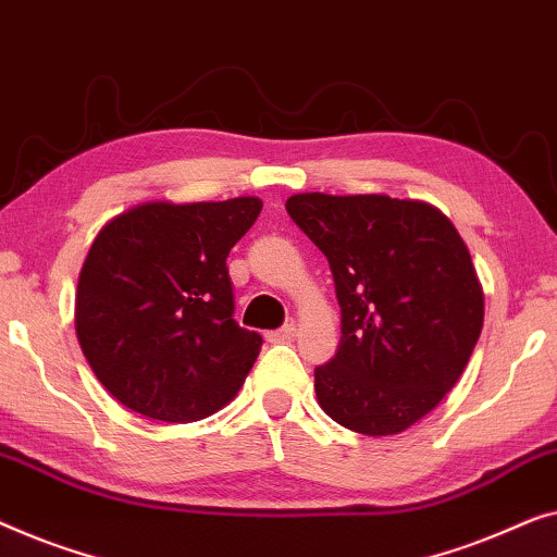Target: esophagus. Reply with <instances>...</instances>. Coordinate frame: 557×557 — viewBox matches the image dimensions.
Listing matches in <instances>:
<instances>
[{"instance_id":"1","label":"esophagus","mask_w":557,"mask_h":557,"mask_svg":"<svg viewBox=\"0 0 557 557\" xmlns=\"http://www.w3.org/2000/svg\"><path fill=\"white\" fill-rule=\"evenodd\" d=\"M295 333H297V325L295 323H287V325H282L280 331H275V333H270V341H275V343H285V341H293L295 338Z\"/></svg>"}]
</instances>
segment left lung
<instances>
[{"label":"left lung","mask_w":557,"mask_h":557,"mask_svg":"<svg viewBox=\"0 0 557 557\" xmlns=\"http://www.w3.org/2000/svg\"><path fill=\"white\" fill-rule=\"evenodd\" d=\"M285 207L327 257L341 305V346L315 368L320 406L350 432H404L449 394L480 341L469 249L424 201L295 194Z\"/></svg>","instance_id":"obj_1"}]
</instances>
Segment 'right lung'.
Instances as JSON below:
<instances>
[{"mask_svg":"<svg viewBox=\"0 0 557 557\" xmlns=\"http://www.w3.org/2000/svg\"><path fill=\"white\" fill-rule=\"evenodd\" d=\"M262 201H151L108 222L75 297L77 341L131 411L189 424L230 404L262 348L234 320L230 249Z\"/></svg>","mask_w":557,"mask_h":557,"instance_id":"right-lung-1","label":"right lung"}]
</instances>
